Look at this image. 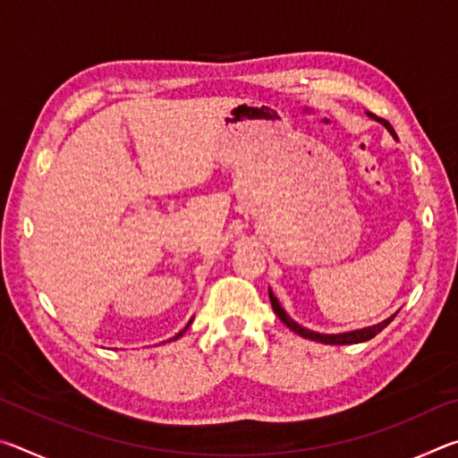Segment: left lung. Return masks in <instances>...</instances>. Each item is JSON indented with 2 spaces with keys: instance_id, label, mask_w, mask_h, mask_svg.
<instances>
[{
  "instance_id": "left-lung-1",
  "label": "left lung",
  "mask_w": 458,
  "mask_h": 458,
  "mask_svg": "<svg viewBox=\"0 0 458 458\" xmlns=\"http://www.w3.org/2000/svg\"><path fill=\"white\" fill-rule=\"evenodd\" d=\"M371 117H374L376 121H379L382 123V125L390 131V133L396 137V133H394V129H392V125L390 123H387L386 119H382V117H376V114H371ZM268 297H270V305H273V311L276 313V317L278 319H281L286 327L289 329H293L294 333H297V335H301V337H305V339H313V341H319V344H331V345H352V344H361V341H369L371 337H376L379 331H382L384 327H387V325H390V321L394 319V317H390V319H386V321H382V323H377V325H374V327H366V329H358V331H350V333H339V335H321V333H315V331H309V329H305V327H301L299 323H294L289 315L284 313V309L278 305V301H276V297L273 294V291H268Z\"/></svg>"
}]
</instances>
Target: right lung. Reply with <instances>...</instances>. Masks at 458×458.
Masks as SVG:
<instances>
[{"mask_svg":"<svg viewBox=\"0 0 458 458\" xmlns=\"http://www.w3.org/2000/svg\"><path fill=\"white\" fill-rule=\"evenodd\" d=\"M190 325H191V321L188 323V327H190ZM188 327H185V329H188ZM185 329H183V331H180V333H177V335H175L174 339H177V337H182V335H183V333H185Z\"/></svg>","mask_w":458,"mask_h":458,"instance_id":"right-lung-1","label":"right lung"}]
</instances>
